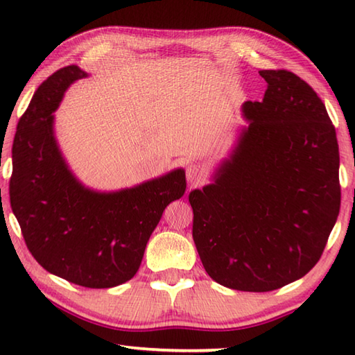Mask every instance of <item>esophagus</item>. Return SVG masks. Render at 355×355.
<instances>
[{
    "label": "esophagus",
    "mask_w": 355,
    "mask_h": 355,
    "mask_svg": "<svg viewBox=\"0 0 355 355\" xmlns=\"http://www.w3.org/2000/svg\"><path fill=\"white\" fill-rule=\"evenodd\" d=\"M202 178H203V169L199 164L191 163L186 166V180H188L189 183L197 184L202 182Z\"/></svg>",
    "instance_id": "1"
}]
</instances>
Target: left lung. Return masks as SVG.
<instances>
[{
    "instance_id": "obj_1",
    "label": "left lung",
    "mask_w": 355,
    "mask_h": 355,
    "mask_svg": "<svg viewBox=\"0 0 355 355\" xmlns=\"http://www.w3.org/2000/svg\"><path fill=\"white\" fill-rule=\"evenodd\" d=\"M261 101L211 183L189 192L205 271L238 291L279 290L321 258L338 218L340 153L326 106L297 75L260 70Z\"/></svg>"
}]
</instances>
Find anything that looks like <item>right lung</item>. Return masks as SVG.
Wrapping results in <instances>:
<instances>
[{"label":"right lung","instance_id":"1","mask_svg":"<svg viewBox=\"0 0 355 355\" xmlns=\"http://www.w3.org/2000/svg\"><path fill=\"white\" fill-rule=\"evenodd\" d=\"M87 73L69 65L35 91L12 146L10 207L42 268L86 288H112L135 277L148 238L171 202L186 191L184 169L119 191L87 188L65 161L55 111Z\"/></svg>","mask_w":355,"mask_h":355}]
</instances>
